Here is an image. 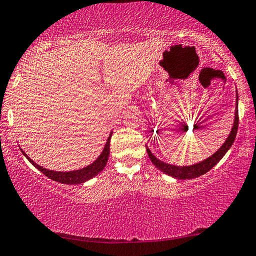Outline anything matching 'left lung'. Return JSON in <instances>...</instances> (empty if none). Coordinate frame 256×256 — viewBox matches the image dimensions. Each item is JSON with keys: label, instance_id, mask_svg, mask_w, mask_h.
Returning <instances> with one entry per match:
<instances>
[{"label": "left lung", "instance_id": "obj_1", "mask_svg": "<svg viewBox=\"0 0 256 256\" xmlns=\"http://www.w3.org/2000/svg\"><path fill=\"white\" fill-rule=\"evenodd\" d=\"M236 106H238V92H236ZM236 109L238 106H236L234 122H233V126L228 136L226 138L225 142L222 144L220 148H219L216 153L212 154L211 156H208V159L200 161L198 164H195L192 166H175V164H170L159 160L152 152H150L148 147H147V153H148V156L150 161H152V164L156 166L158 169H160L161 172H164V174L172 176V178H178V180L196 178L200 175H204L205 172H208L211 168H214V166L222 159V156H225L226 152L231 148L232 144L234 142V139L236 136V131H238V125H239V114H238Z\"/></svg>", "mask_w": 256, "mask_h": 256}]
</instances>
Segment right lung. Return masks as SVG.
<instances>
[{"mask_svg": "<svg viewBox=\"0 0 256 256\" xmlns=\"http://www.w3.org/2000/svg\"><path fill=\"white\" fill-rule=\"evenodd\" d=\"M111 134H112V132L110 133V136L106 140V146H104L102 153L100 154V156L97 158V159L94 161L92 164H89L84 168L78 169V170H73V172L50 170V169L42 167V166L36 164L34 160H31L30 158L26 156V153H25L22 148H20V152L23 153V156L26 158V159L30 161V162L38 169V170H40L42 174H44L45 176H48V178L53 180V181L62 183V184H81V183H84L86 181H88V180L95 178V176L97 174H100V172L104 169V167L106 166L108 159H109V154H110Z\"/></svg>", "mask_w": 256, "mask_h": 256, "instance_id": "1", "label": "right lung"}]
</instances>
